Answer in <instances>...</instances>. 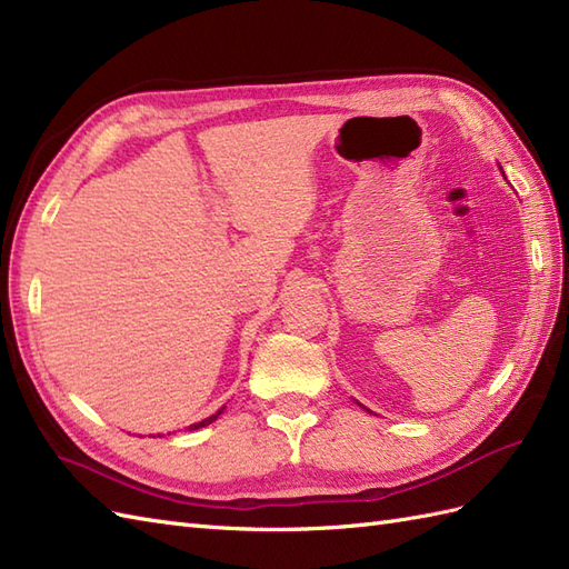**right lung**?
I'll list each match as a JSON object with an SVG mask.
<instances>
[{
    "instance_id": "add662e5",
    "label": "right lung",
    "mask_w": 569,
    "mask_h": 569,
    "mask_svg": "<svg viewBox=\"0 0 569 569\" xmlns=\"http://www.w3.org/2000/svg\"><path fill=\"white\" fill-rule=\"evenodd\" d=\"M220 413L222 411H218V413H212V417L210 419H206V421H198V423H193V426H189V431H196V428H203V426H208V423H212L214 419H218L220 417Z\"/></svg>"
}]
</instances>
